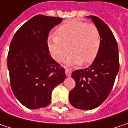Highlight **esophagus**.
<instances>
[{
	"mask_svg": "<svg viewBox=\"0 0 128 128\" xmlns=\"http://www.w3.org/2000/svg\"><path fill=\"white\" fill-rule=\"evenodd\" d=\"M65 73H66V77H70L72 74V70H70V69H68V68H66L65 69Z\"/></svg>",
	"mask_w": 128,
	"mask_h": 128,
	"instance_id": "esophagus-1",
	"label": "esophagus"
}]
</instances>
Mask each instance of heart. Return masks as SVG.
<instances>
[{"instance_id": "heart-1", "label": "heart", "mask_w": 128, "mask_h": 128, "mask_svg": "<svg viewBox=\"0 0 128 128\" xmlns=\"http://www.w3.org/2000/svg\"><path fill=\"white\" fill-rule=\"evenodd\" d=\"M56 34L48 38L49 53L56 62H62L70 50L71 54L66 61L69 66L91 62L101 47V33L94 24L77 19L67 21L57 28Z\"/></svg>"}]
</instances>
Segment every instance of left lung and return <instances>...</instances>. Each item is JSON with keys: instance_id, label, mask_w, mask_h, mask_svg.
<instances>
[{"instance_id": "1", "label": "left lung", "mask_w": 128, "mask_h": 128, "mask_svg": "<svg viewBox=\"0 0 128 128\" xmlns=\"http://www.w3.org/2000/svg\"><path fill=\"white\" fill-rule=\"evenodd\" d=\"M100 31L102 44L92 64L84 70L72 73L75 87L70 92L69 101L77 109L90 110L99 106L114 84L119 72L118 46L112 30L106 24L95 16H88Z\"/></svg>"}]
</instances>
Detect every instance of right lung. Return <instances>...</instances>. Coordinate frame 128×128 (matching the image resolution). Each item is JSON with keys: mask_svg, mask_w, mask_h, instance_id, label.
I'll return each mask as SVG.
<instances>
[{"mask_svg": "<svg viewBox=\"0 0 128 128\" xmlns=\"http://www.w3.org/2000/svg\"><path fill=\"white\" fill-rule=\"evenodd\" d=\"M62 18L36 15L13 37L7 64L12 91L25 107L48 106L54 88L66 78L64 69L51 57L48 48L49 32Z\"/></svg>", "mask_w": 128, "mask_h": 128, "instance_id": "right-lung-1", "label": "right lung"}]
</instances>
